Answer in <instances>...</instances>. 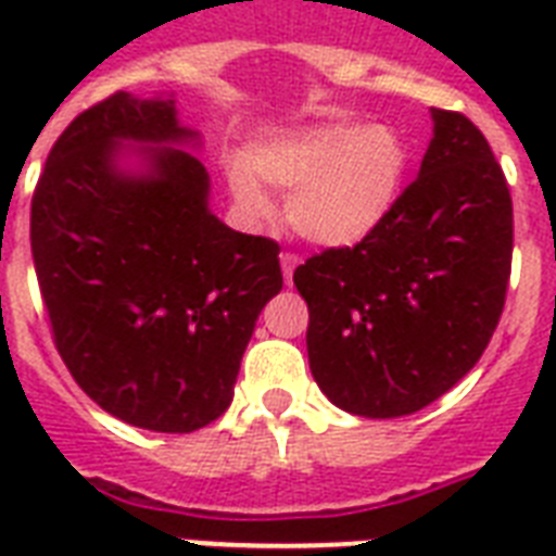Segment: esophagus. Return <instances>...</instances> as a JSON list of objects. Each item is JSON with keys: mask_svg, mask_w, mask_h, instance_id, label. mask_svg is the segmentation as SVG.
<instances>
[{"mask_svg": "<svg viewBox=\"0 0 556 556\" xmlns=\"http://www.w3.org/2000/svg\"><path fill=\"white\" fill-rule=\"evenodd\" d=\"M279 262H282V277H286V282H291V277H294V268L300 265V253L282 251L279 253Z\"/></svg>", "mask_w": 556, "mask_h": 556, "instance_id": "esophagus-1", "label": "esophagus"}]
</instances>
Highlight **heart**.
<instances>
[{"instance_id":"obj_1","label":"heart","mask_w":556,"mask_h":556,"mask_svg":"<svg viewBox=\"0 0 556 556\" xmlns=\"http://www.w3.org/2000/svg\"><path fill=\"white\" fill-rule=\"evenodd\" d=\"M409 147L389 124H320L256 143L230 187L248 216H265L262 187L288 190L286 218L317 244H355L395 210L409 173Z\"/></svg>"}]
</instances>
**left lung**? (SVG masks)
I'll use <instances>...</instances> for the list:
<instances>
[{
    "instance_id": "1",
    "label": "left lung",
    "mask_w": 556,
    "mask_h": 556,
    "mask_svg": "<svg viewBox=\"0 0 556 556\" xmlns=\"http://www.w3.org/2000/svg\"><path fill=\"white\" fill-rule=\"evenodd\" d=\"M430 150L395 210L355 248L294 270L308 303V364L331 404L364 418L413 415L453 389L500 326L514 204L488 138L432 109Z\"/></svg>"
}]
</instances>
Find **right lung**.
<instances>
[{
    "instance_id": "obj_1",
    "label": "right lung",
    "mask_w": 556,
    "mask_h": 556,
    "mask_svg": "<svg viewBox=\"0 0 556 556\" xmlns=\"http://www.w3.org/2000/svg\"><path fill=\"white\" fill-rule=\"evenodd\" d=\"M143 142L148 167H116ZM173 100L115 91L74 117L30 199V253L54 346L86 395L155 432L207 427L233 401L256 317L282 288L279 244L207 210L210 178Z\"/></svg>"
}]
</instances>
